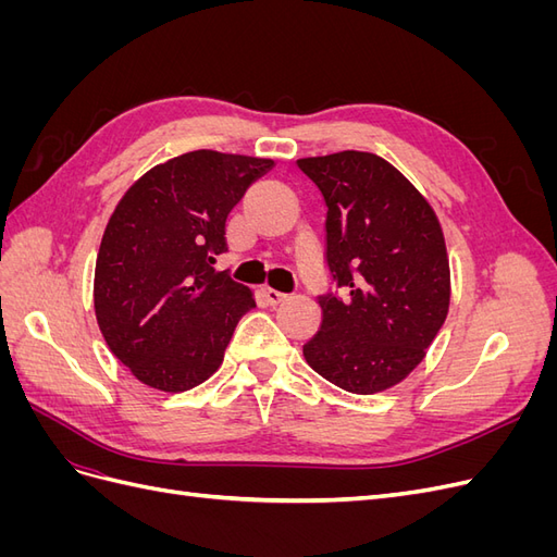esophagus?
<instances>
[{
  "mask_svg": "<svg viewBox=\"0 0 557 557\" xmlns=\"http://www.w3.org/2000/svg\"><path fill=\"white\" fill-rule=\"evenodd\" d=\"M262 293H264V297H267L269 305H274V307H276V305H281V301H285V297H288L285 293L274 290V288H264Z\"/></svg>",
  "mask_w": 557,
  "mask_h": 557,
  "instance_id": "esophagus-1",
  "label": "esophagus"
}]
</instances>
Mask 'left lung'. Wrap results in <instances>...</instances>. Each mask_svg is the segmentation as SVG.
<instances>
[{"label":"left lung","instance_id":"8db88e82","mask_svg":"<svg viewBox=\"0 0 557 557\" xmlns=\"http://www.w3.org/2000/svg\"><path fill=\"white\" fill-rule=\"evenodd\" d=\"M325 199V262L311 369L356 395L407 379L442 330L450 272L440 221L391 162L362 150L297 160Z\"/></svg>","mask_w":557,"mask_h":557}]
</instances>
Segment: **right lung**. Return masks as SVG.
Returning a JSON list of instances; mask_svg holds the SVG:
<instances>
[{"label": "right lung", "mask_w": 557, "mask_h": 557, "mask_svg": "<svg viewBox=\"0 0 557 557\" xmlns=\"http://www.w3.org/2000/svg\"><path fill=\"white\" fill-rule=\"evenodd\" d=\"M274 160L193 150L146 172L117 201L95 267V315L113 356L141 383L183 393L225 358L256 307L215 272L225 221Z\"/></svg>", "instance_id": "right-lung-1"}]
</instances>
